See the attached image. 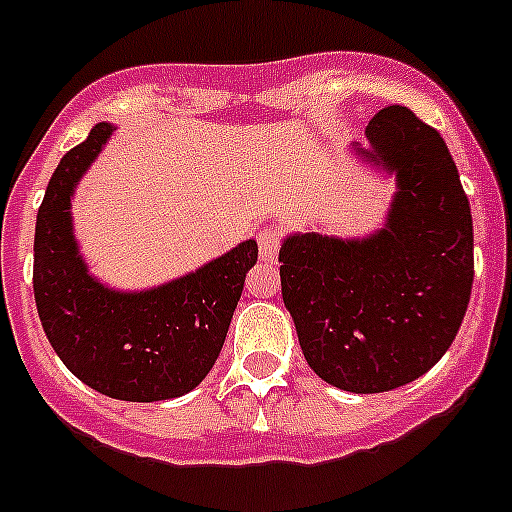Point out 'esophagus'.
<instances>
[{
    "instance_id": "obj_1",
    "label": "esophagus",
    "mask_w": 512,
    "mask_h": 512,
    "mask_svg": "<svg viewBox=\"0 0 512 512\" xmlns=\"http://www.w3.org/2000/svg\"><path fill=\"white\" fill-rule=\"evenodd\" d=\"M259 253H261V261H266V264H274L276 256H279V231L276 228H271V225H266V228H261L259 231Z\"/></svg>"
}]
</instances>
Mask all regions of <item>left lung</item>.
<instances>
[{
  "label": "left lung",
  "mask_w": 512,
  "mask_h": 512,
  "mask_svg": "<svg viewBox=\"0 0 512 512\" xmlns=\"http://www.w3.org/2000/svg\"><path fill=\"white\" fill-rule=\"evenodd\" d=\"M350 154L393 177L386 220L365 236L281 241V297L309 368L350 393L416 381L452 345L470 304L472 213L437 129L406 106L370 119Z\"/></svg>",
  "instance_id": "obj_1"
}]
</instances>
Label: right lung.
Wrapping results in <instances>:
<instances>
[{"instance_id": "add662e5", "label": "right lung", "mask_w": 512, "mask_h": 512, "mask_svg": "<svg viewBox=\"0 0 512 512\" xmlns=\"http://www.w3.org/2000/svg\"><path fill=\"white\" fill-rule=\"evenodd\" d=\"M114 131L109 121L93 126L50 177L35 225L37 314L78 381L119 401H167L200 386L218 360L259 246L246 238L149 289H116L91 274L75 238L73 195Z\"/></svg>"}]
</instances>
